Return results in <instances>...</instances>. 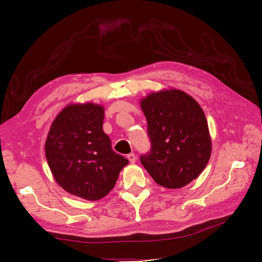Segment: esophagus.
<instances>
[{
  "label": "esophagus",
  "mask_w": 262,
  "mask_h": 262,
  "mask_svg": "<svg viewBox=\"0 0 262 262\" xmlns=\"http://www.w3.org/2000/svg\"><path fill=\"white\" fill-rule=\"evenodd\" d=\"M126 158H128L129 160V162L130 163H136V160H137V157H136V155H134V153H130V154H128V156H126Z\"/></svg>",
  "instance_id": "1"
}]
</instances>
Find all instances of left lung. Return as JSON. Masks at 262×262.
<instances>
[{
  "mask_svg": "<svg viewBox=\"0 0 262 262\" xmlns=\"http://www.w3.org/2000/svg\"><path fill=\"white\" fill-rule=\"evenodd\" d=\"M150 149L140 161L157 185L185 187L207 166L212 150L207 118L185 92L164 90L141 100Z\"/></svg>",
  "mask_w": 262,
  "mask_h": 262,
  "instance_id": "obj_1",
  "label": "left lung"
}]
</instances>
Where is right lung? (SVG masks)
Wrapping results in <instances>:
<instances>
[{
  "label": "right lung",
  "mask_w": 262,
  "mask_h": 262,
  "mask_svg": "<svg viewBox=\"0 0 262 262\" xmlns=\"http://www.w3.org/2000/svg\"><path fill=\"white\" fill-rule=\"evenodd\" d=\"M104 107L87 102L67 106L46 140V157L58 185L69 193L96 201L109 193L129 161L112 148L102 130Z\"/></svg>",
  "instance_id": "obj_1"
}]
</instances>
